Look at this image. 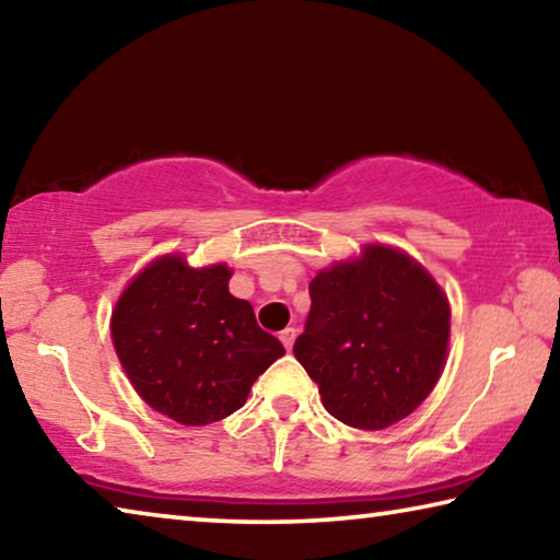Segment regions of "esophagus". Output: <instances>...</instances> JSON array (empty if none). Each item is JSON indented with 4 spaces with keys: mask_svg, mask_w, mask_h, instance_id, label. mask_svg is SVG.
Segmentation results:
<instances>
[{
    "mask_svg": "<svg viewBox=\"0 0 560 560\" xmlns=\"http://www.w3.org/2000/svg\"><path fill=\"white\" fill-rule=\"evenodd\" d=\"M295 337H298L295 327H288V329H282V332H280V342L285 345V350H288V352L292 350V345H295Z\"/></svg>",
    "mask_w": 560,
    "mask_h": 560,
    "instance_id": "34e87169",
    "label": "esophagus"
}]
</instances>
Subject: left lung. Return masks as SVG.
Instances as JSON below:
<instances>
[{
	"instance_id": "1",
	"label": "left lung",
	"mask_w": 560,
	"mask_h": 560,
	"mask_svg": "<svg viewBox=\"0 0 560 560\" xmlns=\"http://www.w3.org/2000/svg\"><path fill=\"white\" fill-rule=\"evenodd\" d=\"M295 357L342 424L377 432L409 417L442 377L448 300L407 253L366 245L310 282Z\"/></svg>"
}]
</instances>
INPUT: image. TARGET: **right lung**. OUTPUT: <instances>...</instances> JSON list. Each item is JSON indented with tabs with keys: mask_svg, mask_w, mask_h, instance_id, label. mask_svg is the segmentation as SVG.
I'll return each instance as SVG.
<instances>
[{
	"mask_svg": "<svg viewBox=\"0 0 560 560\" xmlns=\"http://www.w3.org/2000/svg\"><path fill=\"white\" fill-rule=\"evenodd\" d=\"M228 265L190 268L163 255L128 282L112 315V340L145 405L186 427L231 417L253 382L285 354L260 329L253 305L228 290Z\"/></svg>",
	"mask_w": 560,
	"mask_h": 560,
	"instance_id": "add662e5",
	"label": "right lung"
}]
</instances>
